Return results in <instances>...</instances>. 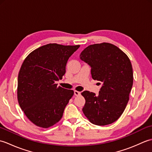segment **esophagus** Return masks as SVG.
I'll return each instance as SVG.
<instances>
[{"label":"esophagus","mask_w":152,"mask_h":152,"mask_svg":"<svg viewBox=\"0 0 152 152\" xmlns=\"http://www.w3.org/2000/svg\"><path fill=\"white\" fill-rule=\"evenodd\" d=\"M74 95H75L76 96H78V95H80V91H76V90H75V91H74Z\"/></svg>","instance_id":"34e87169"}]
</instances>
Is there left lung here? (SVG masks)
<instances>
[{"label":"left lung","instance_id":"obj_1","mask_svg":"<svg viewBox=\"0 0 152 152\" xmlns=\"http://www.w3.org/2000/svg\"><path fill=\"white\" fill-rule=\"evenodd\" d=\"M80 58L91 66L92 78L102 84L97 95L82 93L86 99L83 114L93 124H111L121 115L129 99L133 83L130 59L117 46L106 42L90 45Z\"/></svg>","mask_w":152,"mask_h":152}]
</instances>
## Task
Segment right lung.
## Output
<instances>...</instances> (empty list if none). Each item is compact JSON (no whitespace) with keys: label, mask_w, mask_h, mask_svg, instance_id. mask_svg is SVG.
Segmentation results:
<instances>
[{"label":"right lung","mask_w":152,"mask_h":152,"mask_svg":"<svg viewBox=\"0 0 152 152\" xmlns=\"http://www.w3.org/2000/svg\"><path fill=\"white\" fill-rule=\"evenodd\" d=\"M80 45L49 44L25 58L18 79V100L27 118L38 127L48 128L59 121L74 95L73 90L57 86L69 57Z\"/></svg>","instance_id":"add662e5"}]
</instances>
